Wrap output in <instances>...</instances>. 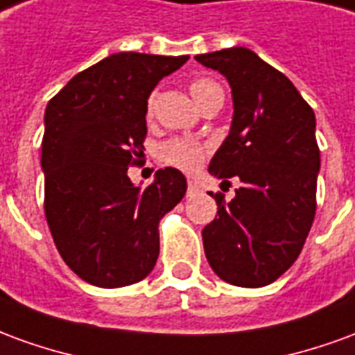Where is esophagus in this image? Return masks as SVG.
Masks as SVG:
<instances>
[{"instance_id": "obj_1", "label": "esophagus", "mask_w": 355, "mask_h": 355, "mask_svg": "<svg viewBox=\"0 0 355 355\" xmlns=\"http://www.w3.org/2000/svg\"><path fill=\"white\" fill-rule=\"evenodd\" d=\"M186 193H188L190 198H192V196H196V193H200V186L190 180V182H188V192H186Z\"/></svg>"}]
</instances>
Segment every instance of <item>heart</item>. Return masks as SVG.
Here are the masks:
<instances>
[{"mask_svg": "<svg viewBox=\"0 0 355 355\" xmlns=\"http://www.w3.org/2000/svg\"><path fill=\"white\" fill-rule=\"evenodd\" d=\"M190 93H192L193 101L198 102L203 110L211 104H215V102L224 101L223 85L213 78H205V76L190 81ZM154 102L155 93H152L148 98V114H152ZM157 155H159V162L169 165V167L184 171V173H193L205 159L207 148L192 139H171L159 146Z\"/></svg>", "mask_w": 355, "mask_h": 355, "instance_id": "heart-1", "label": "heart"}]
</instances>
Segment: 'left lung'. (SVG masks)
<instances>
[{"label": "left lung", "mask_w": 355, "mask_h": 355, "mask_svg": "<svg viewBox=\"0 0 355 355\" xmlns=\"http://www.w3.org/2000/svg\"><path fill=\"white\" fill-rule=\"evenodd\" d=\"M218 70L234 96L230 135L209 173L230 184L236 198L211 193L218 211L201 236L205 257L220 279L238 287L275 282L302 251L315 216L320 148L315 116L297 87L245 47L198 55Z\"/></svg>", "instance_id": "left-lung-1"}]
</instances>
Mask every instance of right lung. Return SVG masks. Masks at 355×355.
Returning <instances> with one entry per match:
<instances>
[{
    "instance_id": "right-lung-1",
    "label": "right lung",
    "mask_w": 355,
    "mask_h": 355,
    "mask_svg": "<svg viewBox=\"0 0 355 355\" xmlns=\"http://www.w3.org/2000/svg\"><path fill=\"white\" fill-rule=\"evenodd\" d=\"M188 58L117 53L73 76L47 104L45 218L60 257L91 285L125 287L154 270L157 224L184 198L186 178L165 167L140 190L127 169L144 155L148 96Z\"/></svg>"
}]
</instances>
